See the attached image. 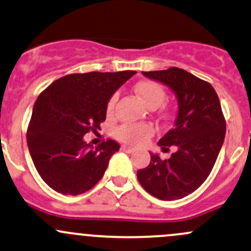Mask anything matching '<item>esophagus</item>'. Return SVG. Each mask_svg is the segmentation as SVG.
I'll use <instances>...</instances> for the list:
<instances>
[{"mask_svg":"<svg viewBox=\"0 0 251 251\" xmlns=\"http://www.w3.org/2000/svg\"><path fill=\"white\" fill-rule=\"evenodd\" d=\"M121 150L125 151V152H128V153L134 152V149L131 147H127V145H123V147H121Z\"/></svg>","mask_w":251,"mask_h":251,"instance_id":"1","label":"esophagus"}]
</instances>
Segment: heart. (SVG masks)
I'll return each instance as SVG.
<instances>
[{
  "instance_id": "1",
  "label": "heart",
  "mask_w": 251,
  "mask_h": 251,
  "mask_svg": "<svg viewBox=\"0 0 251 251\" xmlns=\"http://www.w3.org/2000/svg\"><path fill=\"white\" fill-rule=\"evenodd\" d=\"M134 92L138 98L149 108L155 109L161 106L166 100V90L153 81H142L134 85ZM118 101V95L111 96L107 103V114L111 117L114 114L115 104ZM152 127L148 124H124L115 130V137L127 144H139L152 134Z\"/></svg>"
}]
</instances>
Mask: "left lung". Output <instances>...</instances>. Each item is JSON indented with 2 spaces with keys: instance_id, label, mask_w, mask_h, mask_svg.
I'll use <instances>...</instances> for the list:
<instances>
[{
  "instance_id": "1",
  "label": "left lung",
  "mask_w": 251,
  "mask_h": 251,
  "mask_svg": "<svg viewBox=\"0 0 251 251\" xmlns=\"http://www.w3.org/2000/svg\"><path fill=\"white\" fill-rule=\"evenodd\" d=\"M142 74L167 85L176 96L174 128L158 142L163 150L174 145L176 151L169 159L150 152V164L138 170L137 177L143 188L157 199H182L207 178L224 143L226 125L219 98L210 83L183 69Z\"/></svg>"
}]
</instances>
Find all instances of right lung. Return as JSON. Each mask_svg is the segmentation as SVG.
Returning a JSON list of instances; mask_svg holds the SVG:
<instances>
[{
  "instance_id": "right-lung-1",
  "label": "right lung",
  "mask_w": 251,
  "mask_h": 251,
  "mask_svg": "<svg viewBox=\"0 0 251 251\" xmlns=\"http://www.w3.org/2000/svg\"><path fill=\"white\" fill-rule=\"evenodd\" d=\"M136 71L73 74L38 96L27 130L37 172L53 191L78 195L101 180L120 145L108 139L93 148L83 136L100 128L111 96Z\"/></svg>"
}]
</instances>
